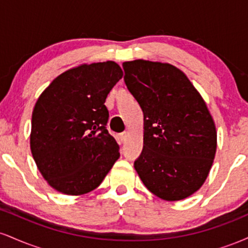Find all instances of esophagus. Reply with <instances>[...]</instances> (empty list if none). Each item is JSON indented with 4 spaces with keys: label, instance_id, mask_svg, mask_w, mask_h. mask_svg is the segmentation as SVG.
Segmentation results:
<instances>
[{
    "label": "esophagus",
    "instance_id": "1",
    "mask_svg": "<svg viewBox=\"0 0 248 248\" xmlns=\"http://www.w3.org/2000/svg\"><path fill=\"white\" fill-rule=\"evenodd\" d=\"M127 138H128V133L127 132H124V133H121L120 135H119V139H120V140L124 142V141H126L127 140Z\"/></svg>",
    "mask_w": 248,
    "mask_h": 248
}]
</instances>
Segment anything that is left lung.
<instances>
[{"instance_id": "8db88e82", "label": "left lung", "mask_w": 248, "mask_h": 248, "mask_svg": "<svg viewBox=\"0 0 248 248\" xmlns=\"http://www.w3.org/2000/svg\"><path fill=\"white\" fill-rule=\"evenodd\" d=\"M124 82L143 112V150L134 168L150 192L186 199L209 175L217 130L201 93L168 62H124Z\"/></svg>"}]
</instances>
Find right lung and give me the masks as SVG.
<instances>
[{"label":"right lung","instance_id":"1","mask_svg":"<svg viewBox=\"0 0 248 248\" xmlns=\"http://www.w3.org/2000/svg\"><path fill=\"white\" fill-rule=\"evenodd\" d=\"M124 76L115 62L81 64L52 80L32 110L30 149L51 187L70 196L91 192L120 157L108 133V93Z\"/></svg>","mask_w":248,"mask_h":248}]
</instances>
